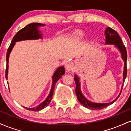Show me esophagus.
<instances>
[{
	"mask_svg": "<svg viewBox=\"0 0 131 131\" xmlns=\"http://www.w3.org/2000/svg\"><path fill=\"white\" fill-rule=\"evenodd\" d=\"M73 63L71 62V61H68V62L67 63H66L65 64L66 71H67V73L70 72L72 70V69H73Z\"/></svg>",
	"mask_w": 131,
	"mask_h": 131,
	"instance_id": "esophagus-1",
	"label": "esophagus"
}]
</instances>
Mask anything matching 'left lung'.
<instances>
[{
    "label": "left lung",
    "mask_w": 131,
    "mask_h": 131,
    "mask_svg": "<svg viewBox=\"0 0 131 131\" xmlns=\"http://www.w3.org/2000/svg\"><path fill=\"white\" fill-rule=\"evenodd\" d=\"M105 43L108 45H113L121 53V58L124 61V71H123V85L121 87V92H120L119 94L118 95V97L116 98L112 102H109V103H95V102H92L90 100H89L88 99L85 97V96L82 94V92L81 90V83H80V78H79L76 74H74V81L75 83H76V94L77 95L78 100L79 102L83 105L85 107L88 108L92 109V110H101L106 107V106H109L112 103H113L116 100H117L121 95V91L124 84V81L126 78V75H127V68H126V61H127V52H126V49L125 46L123 45L121 40V37H119L118 32L113 30L112 28L107 27L105 31Z\"/></svg>",
    "instance_id": "8db88e82"
}]
</instances>
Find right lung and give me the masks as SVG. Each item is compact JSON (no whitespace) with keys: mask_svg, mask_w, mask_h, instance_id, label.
<instances>
[{"mask_svg":"<svg viewBox=\"0 0 131 131\" xmlns=\"http://www.w3.org/2000/svg\"><path fill=\"white\" fill-rule=\"evenodd\" d=\"M44 24L38 23H32L29 24L23 28V29L18 32L13 37L12 42L10 43L9 48L7 50V57H6V60H7V68H6V71H5V78L6 79H8V60H9V56L11 53L13 47L16 42L22 41V40H37L39 39L42 38V34L41 33V31L39 30V28L40 26H44ZM64 67H60L57 69L55 73H53V76H52V88L49 93V95L46 99L43 102H42L40 104L37 105V106H35L34 108H27L23 106L24 108L28 110L34 111V112H37L40 110H42L45 107L48 106V105L50 103L52 99V95L53 94V90L55 88V84L58 79H60L61 76L64 75Z\"/></svg>","mask_w":131,"mask_h":131,"instance_id":"right-lung-1","label":"right lung"}]
</instances>
